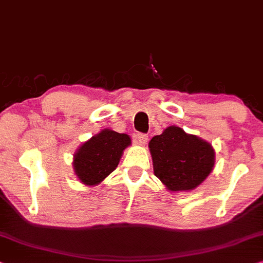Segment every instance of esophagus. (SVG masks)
I'll use <instances>...</instances> for the list:
<instances>
[{"mask_svg":"<svg viewBox=\"0 0 263 263\" xmlns=\"http://www.w3.org/2000/svg\"><path fill=\"white\" fill-rule=\"evenodd\" d=\"M135 138L138 140V142L141 144H144L148 141V135L143 134V133H139V134H136Z\"/></svg>","mask_w":263,"mask_h":263,"instance_id":"1","label":"esophagus"}]
</instances>
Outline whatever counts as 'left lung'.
Segmentation results:
<instances>
[{
    "label": "left lung",
    "instance_id": "1",
    "mask_svg": "<svg viewBox=\"0 0 263 263\" xmlns=\"http://www.w3.org/2000/svg\"><path fill=\"white\" fill-rule=\"evenodd\" d=\"M149 151L154 174L171 191L196 189L211 173L215 163L210 143L174 125L151 140Z\"/></svg>",
    "mask_w": 263,
    "mask_h": 263
}]
</instances>
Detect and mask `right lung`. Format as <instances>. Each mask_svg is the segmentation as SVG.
Here are the masks:
<instances>
[{"label": "right lung", "mask_w": 263, "mask_h": 263, "mask_svg": "<svg viewBox=\"0 0 263 263\" xmlns=\"http://www.w3.org/2000/svg\"><path fill=\"white\" fill-rule=\"evenodd\" d=\"M130 144L127 134L104 129L95 135L74 154L73 168L85 185H97L119 165L125 147Z\"/></svg>", "instance_id": "add662e5"}]
</instances>
